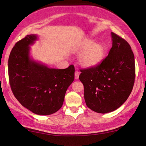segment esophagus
Masks as SVG:
<instances>
[{
  "label": "esophagus",
  "mask_w": 146,
  "mask_h": 146,
  "mask_svg": "<svg viewBox=\"0 0 146 146\" xmlns=\"http://www.w3.org/2000/svg\"><path fill=\"white\" fill-rule=\"evenodd\" d=\"M79 75H80V72H79V71H75V79H78Z\"/></svg>",
  "instance_id": "1"
}]
</instances>
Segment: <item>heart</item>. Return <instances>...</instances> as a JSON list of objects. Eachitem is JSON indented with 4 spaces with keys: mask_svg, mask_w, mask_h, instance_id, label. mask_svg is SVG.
I'll use <instances>...</instances> for the list:
<instances>
[{
    "mask_svg": "<svg viewBox=\"0 0 146 146\" xmlns=\"http://www.w3.org/2000/svg\"><path fill=\"white\" fill-rule=\"evenodd\" d=\"M76 52H83L78 58L79 63L83 67L92 68L97 66L104 60L106 48L100 42L86 39L78 46Z\"/></svg>",
    "mask_w": 146,
    "mask_h": 146,
    "instance_id": "obj_1",
    "label": "heart"
}]
</instances>
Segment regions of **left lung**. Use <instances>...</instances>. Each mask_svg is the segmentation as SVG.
I'll return each mask as SVG.
<instances>
[{"label": "left lung", "instance_id": "left-lung-1", "mask_svg": "<svg viewBox=\"0 0 146 146\" xmlns=\"http://www.w3.org/2000/svg\"><path fill=\"white\" fill-rule=\"evenodd\" d=\"M112 47L97 66L81 69L86 106L97 113L115 110L129 97L135 76L134 55L124 39L111 33Z\"/></svg>", "mask_w": 146, "mask_h": 146}]
</instances>
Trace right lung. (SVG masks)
I'll use <instances>...</instances> for the list:
<instances>
[{
	"instance_id": "obj_1",
	"label": "right lung",
	"mask_w": 146,
	"mask_h": 146,
	"mask_svg": "<svg viewBox=\"0 0 146 146\" xmlns=\"http://www.w3.org/2000/svg\"><path fill=\"white\" fill-rule=\"evenodd\" d=\"M38 37L27 35L15 43L9 55V83L15 97L34 113L48 115L62 107L68 88L75 78L73 65L49 68L29 56L30 46Z\"/></svg>"
}]
</instances>
